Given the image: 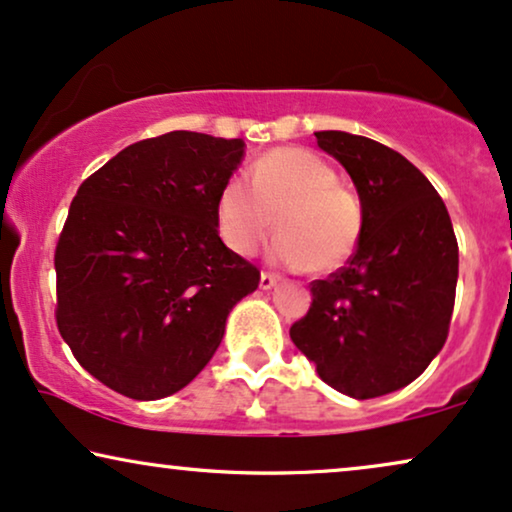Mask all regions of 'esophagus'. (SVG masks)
<instances>
[{
    "label": "esophagus",
    "mask_w": 512,
    "mask_h": 512,
    "mask_svg": "<svg viewBox=\"0 0 512 512\" xmlns=\"http://www.w3.org/2000/svg\"><path fill=\"white\" fill-rule=\"evenodd\" d=\"M276 281H278V276L271 274V271H262V274H260V288H262V290L274 288Z\"/></svg>",
    "instance_id": "34e87169"
}]
</instances>
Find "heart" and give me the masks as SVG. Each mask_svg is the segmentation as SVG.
Instances as JSON below:
<instances>
[{"label": "heart", "mask_w": 512, "mask_h": 512, "mask_svg": "<svg viewBox=\"0 0 512 512\" xmlns=\"http://www.w3.org/2000/svg\"><path fill=\"white\" fill-rule=\"evenodd\" d=\"M248 183L226 179L215 200L217 231L236 255H255L274 224V260L286 267L331 274L354 255L364 210L321 155L271 148L252 160Z\"/></svg>", "instance_id": "b5f03b06"}]
</instances>
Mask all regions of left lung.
I'll use <instances>...</instances> for the list:
<instances>
[{"mask_svg": "<svg viewBox=\"0 0 512 512\" xmlns=\"http://www.w3.org/2000/svg\"><path fill=\"white\" fill-rule=\"evenodd\" d=\"M345 167L364 234L345 267L312 281V307L290 340L326 385L354 399L406 387L449 335L458 243L444 200L404 155L347 132H314Z\"/></svg>", "mask_w": 512, "mask_h": 512, "instance_id": "1", "label": "left lung"}]
</instances>
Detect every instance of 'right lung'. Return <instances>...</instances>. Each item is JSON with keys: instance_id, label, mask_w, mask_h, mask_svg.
Returning <instances> with one entry per match:
<instances>
[{"instance_id": "add662e5", "label": "right lung", "mask_w": 512, "mask_h": 512, "mask_svg": "<svg viewBox=\"0 0 512 512\" xmlns=\"http://www.w3.org/2000/svg\"><path fill=\"white\" fill-rule=\"evenodd\" d=\"M243 139L167 132L82 181L56 243V326L87 373L129 399L179 392L260 269L222 243L215 200Z\"/></svg>"}]
</instances>
